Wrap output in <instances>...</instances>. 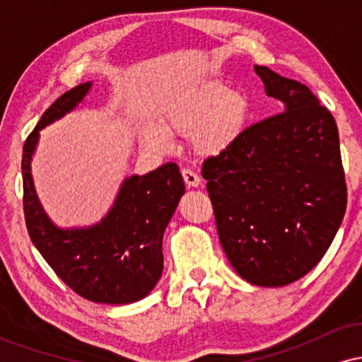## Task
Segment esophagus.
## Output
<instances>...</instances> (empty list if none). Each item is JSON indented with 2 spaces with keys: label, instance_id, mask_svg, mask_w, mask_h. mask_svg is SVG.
<instances>
[{
  "label": "esophagus",
  "instance_id": "1",
  "mask_svg": "<svg viewBox=\"0 0 362 362\" xmlns=\"http://www.w3.org/2000/svg\"><path fill=\"white\" fill-rule=\"evenodd\" d=\"M182 177H184L185 185L189 187H199V184H201V177L190 168H182Z\"/></svg>",
  "mask_w": 362,
  "mask_h": 362
}]
</instances>
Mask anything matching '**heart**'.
Here are the masks:
<instances>
[{
	"label": "heart",
	"mask_w": 362,
	"mask_h": 362,
	"mask_svg": "<svg viewBox=\"0 0 362 362\" xmlns=\"http://www.w3.org/2000/svg\"><path fill=\"white\" fill-rule=\"evenodd\" d=\"M250 103L242 91L228 90L223 83L209 81L178 95L168 103L161 126H149L144 141L149 146H170L168 132L190 134L194 148L202 155H218L230 148L247 126Z\"/></svg>",
	"instance_id": "1"
}]
</instances>
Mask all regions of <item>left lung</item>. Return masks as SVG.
Segmentation results:
<instances>
[{
    "label": "left lung",
    "mask_w": 362,
    "mask_h": 362,
    "mask_svg": "<svg viewBox=\"0 0 362 362\" xmlns=\"http://www.w3.org/2000/svg\"><path fill=\"white\" fill-rule=\"evenodd\" d=\"M282 112L202 163L219 242L245 281L277 288L325 255L347 207L334 115L308 86L255 66Z\"/></svg>",
    "instance_id": "8db88e82"
}]
</instances>
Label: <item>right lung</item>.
Wrapping results in <instances>:
<instances>
[{"instance_id": "1", "label": "right lung", "mask_w": 362, "mask_h": 362, "mask_svg": "<svg viewBox=\"0 0 362 362\" xmlns=\"http://www.w3.org/2000/svg\"><path fill=\"white\" fill-rule=\"evenodd\" d=\"M81 83L44 112L23 144V214L28 235L57 277L85 300L127 305L155 288L163 271V231L185 192L177 163H165L146 175L126 178L110 213L85 230H59L37 201L30 158L39 131L88 93Z\"/></svg>"}]
</instances>
